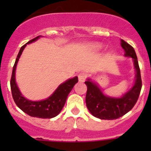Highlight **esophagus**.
I'll use <instances>...</instances> for the list:
<instances>
[{
	"label": "esophagus",
	"instance_id": "34e87169",
	"mask_svg": "<svg viewBox=\"0 0 151 151\" xmlns=\"http://www.w3.org/2000/svg\"><path fill=\"white\" fill-rule=\"evenodd\" d=\"M87 78V73H81L78 74V80L80 82H84Z\"/></svg>",
	"mask_w": 151,
	"mask_h": 151
}]
</instances>
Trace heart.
Here are the masks:
<instances>
[{"mask_svg": "<svg viewBox=\"0 0 151 151\" xmlns=\"http://www.w3.org/2000/svg\"><path fill=\"white\" fill-rule=\"evenodd\" d=\"M96 47H97V48H99V45H96Z\"/></svg>", "mask_w": 151, "mask_h": 151, "instance_id": "obj_1", "label": "heart"}]
</instances>
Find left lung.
<instances>
[{"label":"left lung","mask_w":151,"mask_h":151,"mask_svg":"<svg viewBox=\"0 0 151 151\" xmlns=\"http://www.w3.org/2000/svg\"><path fill=\"white\" fill-rule=\"evenodd\" d=\"M121 45L125 52V56L133 59L136 69V81L133 87L121 98H112L103 95L96 84L90 79L85 81L87 93L85 97L86 106L94 117L103 120H114L122 117L130 111L138 100L142 88V80L138 59L134 48L129 44L121 40Z\"/></svg>","instance_id":"left-lung-1"}]
</instances>
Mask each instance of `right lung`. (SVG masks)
Returning a JSON list of instances; mask_svg holds the SVG:
<instances>
[{
    "instance_id": "1",
    "label": "right lung",
    "mask_w": 151,
    "mask_h": 151,
    "mask_svg": "<svg viewBox=\"0 0 151 151\" xmlns=\"http://www.w3.org/2000/svg\"><path fill=\"white\" fill-rule=\"evenodd\" d=\"M41 36L36 37L35 38L32 39L28 41L27 44H29L37 41ZM27 44L21 47L19 52L15 59V64L12 69V73L10 81L11 90L12 94L13 99L15 101V104L24 113L27 114L29 116L39 118H52L59 114L62 109L63 108L65 103H66L67 96L70 91L73 89V86L76 83H78V77L69 79L64 83L59 85L53 94L48 99L41 101H30L27 99L22 96L21 92L18 88L16 82H15V68L17 66V63L19 61L20 55L22 54V51L27 46Z\"/></svg>"
}]
</instances>
